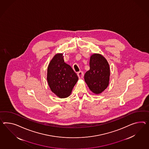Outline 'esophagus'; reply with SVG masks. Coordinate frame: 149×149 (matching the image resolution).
Here are the masks:
<instances>
[{
  "label": "esophagus",
  "instance_id": "esophagus-1",
  "mask_svg": "<svg viewBox=\"0 0 149 149\" xmlns=\"http://www.w3.org/2000/svg\"><path fill=\"white\" fill-rule=\"evenodd\" d=\"M77 76L79 79H81V78H83V77L84 76V73L82 71H79L77 73Z\"/></svg>",
  "mask_w": 149,
  "mask_h": 149
}]
</instances>
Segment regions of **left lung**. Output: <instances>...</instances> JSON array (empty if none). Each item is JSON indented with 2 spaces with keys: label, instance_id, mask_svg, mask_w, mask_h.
<instances>
[{
  "label": "left lung",
  "instance_id": "8db88e82",
  "mask_svg": "<svg viewBox=\"0 0 149 149\" xmlns=\"http://www.w3.org/2000/svg\"><path fill=\"white\" fill-rule=\"evenodd\" d=\"M90 70L84 75L85 81L93 93L98 95L108 86L110 70L108 62L102 54H93L90 59Z\"/></svg>",
  "mask_w": 149,
  "mask_h": 149
}]
</instances>
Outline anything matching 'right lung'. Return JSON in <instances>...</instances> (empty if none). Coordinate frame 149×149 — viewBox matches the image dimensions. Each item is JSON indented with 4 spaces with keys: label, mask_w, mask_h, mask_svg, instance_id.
I'll list each match as a JSON object with an SVG mask.
<instances>
[{
    "label": "right lung",
    "mask_w": 149,
    "mask_h": 149,
    "mask_svg": "<svg viewBox=\"0 0 149 149\" xmlns=\"http://www.w3.org/2000/svg\"><path fill=\"white\" fill-rule=\"evenodd\" d=\"M78 77L72 68L64 62L63 54H57L47 68V80L51 91L61 98L71 95Z\"/></svg>",
    "instance_id": "add662e5"
}]
</instances>
